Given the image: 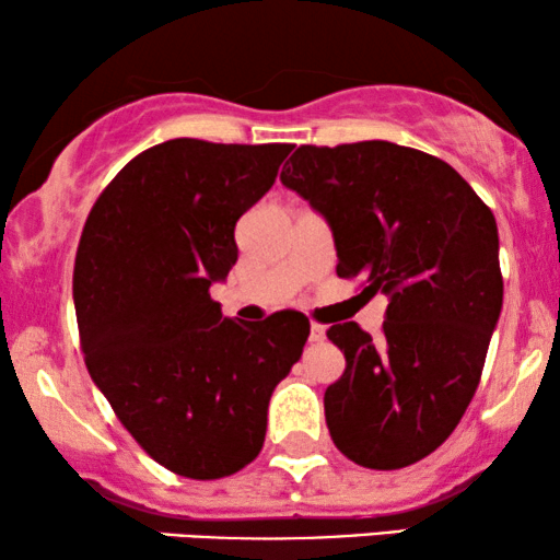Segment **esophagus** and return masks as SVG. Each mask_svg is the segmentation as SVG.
<instances>
[{"label":"esophagus","instance_id":"34e87169","mask_svg":"<svg viewBox=\"0 0 560 560\" xmlns=\"http://www.w3.org/2000/svg\"><path fill=\"white\" fill-rule=\"evenodd\" d=\"M325 327L317 325V322H312V329H310V342H322L325 340Z\"/></svg>","mask_w":560,"mask_h":560}]
</instances>
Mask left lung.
Masks as SVG:
<instances>
[{"mask_svg":"<svg viewBox=\"0 0 560 560\" xmlns=\"http://www.w3.org/2000/svg\"><path fill=\"white\" fill-rule=\"evenodd\" d=\"M281 172L332 228L337 277L388 296L383 335L327 329L345 373L325 390L335 446L400 469L444 444L482 377L502 310L498 223L454 167L390 141L302 144Z\"/></svg>","mask_w":560,"mask_h":560,"instance_id":"1","label":"left lung"}]
</instances>
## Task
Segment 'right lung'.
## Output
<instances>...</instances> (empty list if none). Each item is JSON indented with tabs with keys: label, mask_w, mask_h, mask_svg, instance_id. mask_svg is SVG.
Listing matches in <instances>:
<instances>
[{
	"label": "right lung",
	"mask_w": 560,
	"mask_h": 560,
	"mask_svg": "<svg viewBox=\"0 0 560 560\" xmlns=\"http://www.w3.org/2000/svg\"><path fill=\"white\" fill-rule=\"evenodd\" d=\"M291 144L170 139L133 156L93 202L73 302L85 368L162 467L231 477L258 456L271 393L310 319L246 327L210 299L238 261L235 223L271 190Z\"/></svg>",
	"instance_id": "right-lung-1"
}]
</instances>
